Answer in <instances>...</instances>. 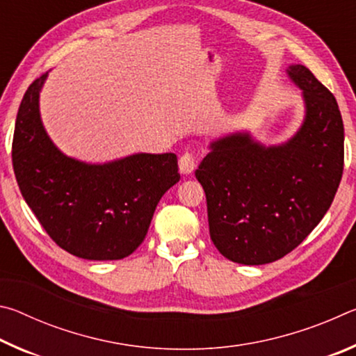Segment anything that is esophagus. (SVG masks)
<instances>
[{"mask_svg":"<svg viewBox=\"0 0 356 356\" xmlns=\"http://www.w3.org/2000/svg\"><path fill=\"white\" fill-rule=\"evenodd\" d=\"M196 163H197L196 156L190 154V152H185L179 159V170H180V172L185 174V176H186V174H191L193 171H195Z\"/></svg>","mask_w":356,"mask_h":356,"instance_id":"esophagus-1","label":"esophagus"}]
</instances>
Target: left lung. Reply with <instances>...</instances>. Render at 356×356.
Here are the masks:
<instances>
[{
	"instance_id": "1",
	"label": "left lung",
	"mask_w": 356,
	"mask_h": 356,
	"mask_svg": "<svg viewBox=\"0 0 356 356\" xmlns=\"http://www.w3.org/2000/svg\"><path fill=\"white\" fill-rule=\"evenodd\" d=\"M286 74L303 99L298 130L270 146L248 130L216 138L195 172L206 191L210 238L237 264H270L297 248L327 213L342 177L336 99L305 65Z\"/></svg>"
}]
</instances>
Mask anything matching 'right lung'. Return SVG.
Listing matches in <instances>:
<instances>
[{"instance_id":"1","label":"right lung","mask_w":356,"mask_h":356,"mask_svg":"<svg viewBox=\"0 0 356 356\" xmlns=\"http://www.w3.org/2000/svg\"><path fill=\"white\" fill-rule=\"evenodd\" d=\"M48 72L17 113L12 165L29 209L55 242L89 261H118L143 243L161 196L180 179L172 152H138L105 163L65 155L40 118Z\"/></svg>"}]
</instances>
